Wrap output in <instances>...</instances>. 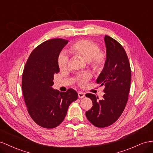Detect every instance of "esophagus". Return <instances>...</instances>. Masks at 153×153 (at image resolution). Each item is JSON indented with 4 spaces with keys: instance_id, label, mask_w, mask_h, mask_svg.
Instances as JSON below:
<instances>
[{
    "instance_id": "34e87169",
    "label": "esophagus",
    "mask_w": 153,
    "mask_h": 153,
    "mask_svg": "<svg viewBox=\"0 0 153 153\" xmlns=\"http://www.w3.org/2000/svg\"><path fill=\"white\" fill-rule=\"evenodd\" d=\"M85 96V95L83 92H81V91H79V92H78V97L79 98H83Z\"/></svg>"
}]
</instances>
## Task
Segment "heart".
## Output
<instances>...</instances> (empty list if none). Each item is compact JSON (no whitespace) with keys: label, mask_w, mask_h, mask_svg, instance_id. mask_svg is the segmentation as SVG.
Here are the masks:
<instances>
[{"label":"heart","mask_w":153,"mask_h":153,"mask_svg":"<svg viewBox=\"0 0 153 153\" xmlns=\"http://www.w3.org/2000/svg\"><path fill=\"white\" fill-rule=\"evenodd\" d=\"M69 51L77 57L83 58L88 61L89 65L95 71H100L103 68L106 61L105 52L100 51L97 43L90 40H81L77 41L69 47ZM69 62L68 56L64 52H61L58 58V64L60 68H67ZM90 77L89 73L78 76L77 81L79 84L83 86Z\"/></svg>","instance_id":"heart-1"}]
</instances>
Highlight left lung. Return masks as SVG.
<instances>
[{
  "mask_svg": "<svg viewBox=\"0 0 153 153\" xmlns=\"http://www.w3.org/2000/svg\"><path fill=\"white\" fill-rule=\"evenodd\" d=\"M104 39L106 61L96 82L105 86L104 94L102 99L94 94L86 95L93 102V106L86 112V118L97 128L108 127L122 115L128 99L131 79L129 59L123 46L109 36Z\"/></svg>",
  "mask_w": 153,
  "mask_h": 153,
  "instance_id": "8db88e82",
  "label": "left lung"
}]
</instances>
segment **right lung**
<instances>
[{
  "label": "right lung",
  "instance_id": "obj_1",
  "mask_svg": "<svg viewBox=\"0 0 153 153\" xmlns=\"http://www.w3.org/2000/svg\"><path fill=\"white\" fill-rule=\"evenodd\" d=\"M68 42L61 38L43 42L33 50L25 65L22 81L25 103L32 119L44 128L62 123L70 104L78 98L72 88L64 92L52 88L54 74L59 72L58 56Z\"/></svg>",
  "mask_w": 153,
  "mask_h": 153
}]
</instances>
